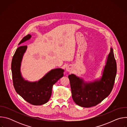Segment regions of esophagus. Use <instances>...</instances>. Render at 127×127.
Masks as SVG:
<instances>
[{
    "mask_svg": "<svg viewBox=\"0 0 127 127\" xmlns=\"http://www.w3.org/2000/svg\"><path fill=\"white\" fill-rule=\"evenodd\" d=\"M72 70H73V68H72V66L70 65L67 66L66 67V71L68 72H71L72 71Z\"/></svg>",
    "mask_w": 127,
    "mask_h": 127,
    "instance_id": "1",
    "label": "esophagus"
}]
</instances>
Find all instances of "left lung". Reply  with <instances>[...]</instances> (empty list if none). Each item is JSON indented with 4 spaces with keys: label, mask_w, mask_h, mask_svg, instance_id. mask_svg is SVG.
<instances>
[{
    "label": "left lung",
    "mask_w": 127,
    "mask_h": 127,
    "mask_svg": "<svg viewBox=\"0 0 127 127\" xmlns=\"http://www.w3.org/2000/svg\"><path fill=\"white\" fill-rule=\"evenodd\" d=\"M117 74V64L113 49L111 47L99 78L85 81L74 74L68 76L72 97L77 105L89 107L95 106L111 94Z\"/></svg>",
    "instance_id": "obj_1"
}]
</instances>
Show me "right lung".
<instances>
[{"label": "right lung", "mask_w": 127, "mask_h": 127, "mask_svg": "<svg viewBox=\"0 0 127 127\" xmlns=\"http://www.w3.org/2000/svg\"><path fill=\"white\" fill-rule=\"evenodd\" d=\"M31 37V34H28L19 45L29 40ZM27 48V46L18 47L13 56L11 67L13 84L16 92L26 101L34 105H41L50 99L53 86L63 77L64 70L62 68L52 69L38 81L32 82L26 80L22 76L21 68Z\"/></svg>", "instance_id": "right-lung-1"}]
</instances>
